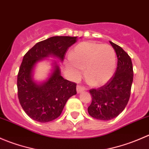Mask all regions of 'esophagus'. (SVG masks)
Returning <instances> with one entry per match:
<instances>
[{"label":"esophagus","mask_w":149,"mask_h":149,"mask_svg":"<svg viewBox=\"0 0 149 149\" xmlns=\"http://www.w3.org/2000/svg\"><path fill=\"white\" fill-rule=\"evenodd\" d=\"M84 90H85V88L84 86H81V85H77V86H76V91H77L78 93L81 92V91H84Z\"/></svg>","instance_id":"obj_1"}]
</instances>
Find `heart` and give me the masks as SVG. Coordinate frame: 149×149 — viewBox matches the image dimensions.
Masks as SVG:
<instances>
[{
	"instance_id": "obj_1",
	"label": "heart",
	"mask_w": 149,
	"mask_h": 149,
	"mask_svg": "<svg viewBox=\"0 0 149 149\" xmlns=\"http://www.w3.org/2000/svg\"><path fill=\"white\" fill-rule=\"evenodd\" d=\"M117 58L114 48L109 45L84 42L78 45L66 61V67L73 79L80 77L84 68L86 79L93 86L107 83L113 76Z\"/></svg>"
}]
</instances>
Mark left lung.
Returning <instances> with one entry per match:
<instances>
[{
	"instance_id": "8db88e82",
	"label": "left lung",
	"mask_w": 149,
	"mask_h": 149,
	"mask_svg": "<svg viewBox=\"0 0 149 149\" xmlns=\"http://www.w3.org/2000/svg\"><path fill=\"white\" fill-rule=\"evenodd\" d=\"M109 42L118 57L116 70L107 83L89 90L92 102L88 107V114L102 120L113 119L124 110L130 99L133 79L130 57L119 45Z\"/></svg>"
}]
</instances>
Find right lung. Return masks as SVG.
<instances>
[{
	"label": "right lung",
	"mask_w": 149,
	"mask_h": 149,
	"mask_svg": "<svg viewBox=\"0 0 149 149\" xmlns=\"http://www.w3.org/2000/svg\"><path fill=\"white\" fill-rule=\"evenodd\" d=\"M77 37L56 36L39 42L24 55L17 76L18 98L24 112L40 123L54 120L61 115L67 100L76 94V84L61 76L59 66L45 83L38 85L31 79V71L39 60L49 55L61 61Z\"/></svg>",
	"instance_id": "1"
}]
</instances>
